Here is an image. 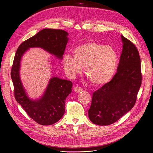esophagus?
I'll return each instance as SVG.
<instances>
[{
    "mask_svg": "<svg viewBox=\"0 0 153 153\" xmlns=\"http://www.w3.org/2000/svg\"><path fill=\"white\" fill-rule=\"evenodd\" d=\"M74 91L75 92L78 93V92H81V91H82V89L81 87H79V86H76V87H75L74 88Z\"/></svg>",
    "mask_w": 153,
    "mask_h": 153,
    "instance_id": "esophagus-1",
    "label": "esophagus"
}]
</instances>
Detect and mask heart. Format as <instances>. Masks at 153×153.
I'll use <instances>...</instances> for the list:
<instances>
[{"label":"heart","instance_id":"heart-1","mask_svg":"<svg viewBox=\"0 0 153 153\" xmlns=\"http://www.w3.org/2000/svg\"><path fill=\"white\" fill-rule=\"evenodd\" d=\"M74 56L65 54L62 57L64 71L70 77L80 73L84 66L85 73L94 85H102L113 77L117 69L118 56L110 46L88 42L76 46Z\"/></svg>","mask_w":153,"mask_h":153}]
</instances>
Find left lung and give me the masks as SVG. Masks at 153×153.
Segmentation results:
<instances>
[{"instance_id":"1","label":"left lung","mask_w":153,"mask_h":153,"mask_svg":"<svg viewBox=\"0 0 153 153\" xmlns=\"http://www.w3.org/2000/svg\"><path fill=\"white\" fill-rule=\"evenodd\" d=\"M121 37L123 50L117 73L92 95L88 114L95 125L116 122L131 110L137 99L142 80L140 56L136 46L123 35Z\"/></svg>"}]
</instances>
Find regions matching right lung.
Instances as JSON below:
<instances>
[{"mask_svg": "<svg viewBox=\"0 0 153 153\" xmlns=\"http://www.w3.org/2000/svg\"><path fill=\"white\" fill-rule=\"evenodd\" d=\"M68 35L62 30L45 28L21 43L15 55L11 70L15 98L28 115L39 125H53L61 118L65 111L66 99L72 91V83L54 77L50 79L42 97L31 100L20 77L21 58L30 48L39 47L61 59L68 41Z\"/></svg>", "mask_w": 153, "mask_h": 153, "instance_id": "1", "label": "right lung"}]
</instances>
